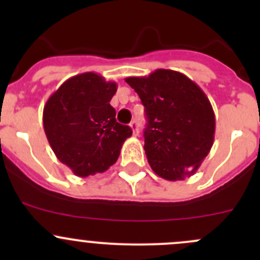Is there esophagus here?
I'll return each instance as SVG.
<instances>
[{"label":"esophagus","mask_w":260,"mask_h":260,"mask_svg":"<svg viewBox=\"0 0 260 260\" xmlns=\"http://www.w3.org/2000/svg\"><path fill=\"white\" fill-rule=\"evenodd\" d=\"M129 127L132 128L133 136H138V133H140V127H138V123L136 122V120H133V122H131Z\"/></svg>","instance_id":"esophagus-1"}]
</instances>
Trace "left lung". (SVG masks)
<instances>
[{"instance_id":"8db88e82","label":"left lung","mask_w":260,"mask_h":260,"mask_svg":"<svg viewBox=\"0 0 260 260\" xmlns=\"http://www.w3.org/2000/svg\"><path fill=\"white\" fill-rule=\"evenodd\" d=\"M125 81L145 106V151L154 174L169 181L192 176L210 152L215 135V114L203 89L169 69Z\"/></svg>"}]
</instances>
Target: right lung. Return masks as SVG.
<instances>
[{
	"label": "right lung",
	"instance_id": "obj_1",
	"mask_svg": "<svg viewBox=\"0 0 260 260\" xmlns=\"http://www.w3.org/2000/svg\"><path fill=\"white\" fill-rule=\"evenodd\" d=\"M115 91L114 81L93 72L83 73L64 81L44 107V131L50 146L77 176L107 171L132 136L131 127L115 120V109L109 104Z\"/></svg>",
	"mask_w": 260,
	"mask_h": 260
}]
</instances>
